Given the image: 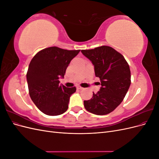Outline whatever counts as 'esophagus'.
I'll return each mask as SVG.
<instances>
[{
	"label": "esophagus",
	"mask_w": 159,
	"mask_h": 159,
	"mask_svg": "<svg viewBox=\"0 0 159 159\" xmlns=\"http://www.w3.org/2000/svg\"><path fill=\"white\" fill-rule=\"evenodd\" d=\"M76 88L78 89H83V88L81 87V86H80V85H77L76 86Z\"/></svg>",
	"instance_id": "obj_1"
}]
</instances>
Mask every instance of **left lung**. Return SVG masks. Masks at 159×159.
<instances>
[{
	"label": "left lung",
	"instance_id": "1",
	"mask_svg": "<svg viewBox=\"0 0 159 159\" xmlns=\"http://www.w3.org/2000/svg\"><path fill=\"white\" fill-rule=\"evenodd\" d=\"M94 66L101 87L91 99L84 101L88 111L95 115H107L121 104L131 85V71L122 54L113 48L103 46L81 51Z\"/></svg>",
	"mask_w": 159,
	"mask_h": 159
}]
</instances>
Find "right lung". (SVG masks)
I'll return each instance as SVG.
<instances>
[{"label": "right lung", "mask_w": 159, "mask_h": 159, "mask_svg": "<svg viewBox=\"0 0 159 159\" xmlns=\"http://www.w3.org/2000/svg\"><path fill=\"white\" fill-rule=\"evenodd\" d=\"M78 50H67L56 46L38 52L32 59L26 74L29 94L32 102L42 113L56 116L68 108L71 95L76 88L60 84L71 60Z\"/></svg>", "instance_id": "add662e5"}]
</instances>
